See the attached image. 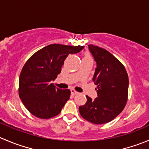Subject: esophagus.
<instances>
[{
  "mask_svg": "<svg viewBox=\"0 0 149 149\" xmlns=\"http://www.w3.org/2000/svg\"><path fill=\"white\" fill-rule=\"evenodd\" d=\"M78 93H79V92H76V91L75 90V89H71V94H72V95H77Z\"/></svg>",
  "mask_w": 149,
  "mask_h": 149,
  "instance_id": "obj_1",
  "label": "esophagus"
}]
</instances>
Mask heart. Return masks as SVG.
I'll use <instances>...</instances> for the list:
<instances>
[{
    "label": "heart",
    "mask_w": 149,
    "mask_h": 149,
    "mask_svg": "<svg viewBox=\"0 0 149 149\" xmlns=\"http://www.w3.org/2000/svg\"><path fill=\"white\" fill-rule=\"evenodd\" d=\"M85 57H90V55L89 54H85Z\"/></svg>",
    "instance_id": "obj_1"
}]
</instances>
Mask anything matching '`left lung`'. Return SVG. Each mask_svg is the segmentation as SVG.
Wrapping results in <instances>:
<instances>
[{"instance_id": "8db88e82", "label": "left lung", "mask_w": 149, "mask_h": 149, "mask_svg": "<svg viewBox=\"0 0 149 149\" xmlns=\"http://www.w3.org/2000/svg\"><path fill=\"white\" fill-rule=\"evenodd\" d=\"M97 63L93 81L98 97L86 95L85 105L79 106L81 116L88 122L101 125L111 122L122 112L128 99L129 78L125 66L105 49L89 44Z\"/></svg>"}]
</instances>
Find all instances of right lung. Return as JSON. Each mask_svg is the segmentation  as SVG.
Instances as JSON below:
<instances>
[{
    "mask_svg": "<svg viewBox=\"0 0 149 149\" xmlns=\"http://www.w3.org/2000/svg\"><path fill=\"white\" fill-rule=\"evenodd\" d=\"M84 46L54 44L33 54L23 66L19 79V95L33 116L47 119L61 112L70 96V89L56 88L51 81L61 72L69 54H76Z\"/></svg>",
    "mask_w": 149,
    "mask_h": 149,
    "instance_id": "obj_1",
    "label": "right lung"
}]
</instances>
